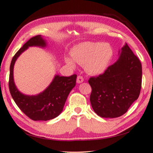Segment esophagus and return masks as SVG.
Masks as SVG:
<instances>
[{
  "mask_svg": "<svg viewBox=\"0 0 153 153\" xmlns=\"http://www.w3.org/2000/svg\"><path fill=\"white\" fill-rule=\"evenodd\" d=\"M84 82V77L81 76H78L77 77V83L80 84V83H82Z\"/></svg>",
  "mask_w": 153,
  "mask_h": 153,
  "instance_id": "1",
  "label": "esophagus"
}]
</instances>
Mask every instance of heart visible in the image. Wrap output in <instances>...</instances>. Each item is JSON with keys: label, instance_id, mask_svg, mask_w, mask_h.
Here are the masks:
<instances>
[{"label": "heart", "instance_id": "heart-1", "mask_svg": "<svg viewBox=\"0 0 153 153\" xmlns=\"http://www.w3.org/2000/svg\"><path fill=\"white\" fill-rule=\"evenodd\" d=\"M72 59L68 56L65 61L69 66L76 67L75 62L84 65L90 74L99 75L105 72L113 55V51L107 42H84L74 46L70 53Z\"/></svg>", "mask_w": 153, "mask_h": 153}]
</instances>
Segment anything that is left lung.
Here are the masks:
<instances>
[{"label":"left lung","mask_w":153,"mask_h":153,"mask_svg":"<svg viewBox=\"0 0 153 153\" xmlns=\"http://www.w3.org/2000/svg\"><path fill=\"white\" fill-rule=\"evenodd\" d=\"M120 56L105 73L92 77L90 100L98 116L115 118L123 115L138 99L142 85V64L126 43Z\"/></svg>","instance_id":"obj_1"}]
</instances>
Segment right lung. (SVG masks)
I'll list each match as a JSON object with an SVG mask.
<instances>
[{"instance_id": "obj_1", "label": "right lung", "mask_w": 153, "mask_h": 153, "mask_svg": "<svg viewBox=\"0 0 153 153\" xmlns=\"http://www.w3.org/2000/svg\"><path fill=\"white\" fill-rule=\"evenodd\" d=\"M30 46L46 47V42L41 35L36 36L25 43L12 59L10 65L9 87L12 98L21 111L33 121H48L60 115L71 90L76 86L77 75L69 77L56 75L51 84L37 95H25L15 86L13 67L15 61Z\"/></svg>"}]
</instances>
